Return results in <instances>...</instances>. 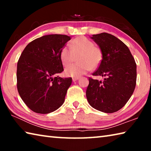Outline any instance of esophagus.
<instances>
[{"label":"esophagus","mask_w":151,"mask_h":151,"mask_svg":"<svg viewBox=\"0 0 151 151\" xmlns=\"http://www.w3.org/2000/svg\"><path fill=\"white\" fill-rule=\"evenodd\" d=\"M78 79H79V77H73V81H74V82L76 81L77 80H78Z\"/></svg>","instance_id":"esophagus-1"}]
</instances>
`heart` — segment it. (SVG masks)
Instances as JSON below:
<instances>
[{
    "mask_svg": "<svg viewBox=\"0 0 151 151\" xmlns=\"http://www.w3.org/2000/svg\"><path fill=\"white\" fill-rule=\"evenodd\" d=\"M78 57V63L71 65L65 68V74L73 77H78L88 72L91 68L99 67L103 60V51L94 45L91 40L85 37H78L73 39L69 45L60 50V57L64 66L73 63Z\"/></svg>",
    "mask_w": 151,
    "mask_h": 151,
    "instance_id": "obj_1",
    "label": "heart"
}]
</instances>
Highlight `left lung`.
<instances>
[{
	"mask_svg": "<svg viewBox=\"0 0 151 151\" xmlns=\"http://www.w3.org/2000/svg\"><path fill=\"white\" fill-rule=\"evenodd\" d=\"M103 51V60L93 76H105L104 81L88 78L86 96L90 105L98 111L112 113L122 109L136 86L137 65L127 46L106 32L91 37Z\"/></svg>",
	"mask_w": 151,
	"mask_h": 151,
	"instance_id": "obj_1",
	"label": "left lung"
}]
</instances>
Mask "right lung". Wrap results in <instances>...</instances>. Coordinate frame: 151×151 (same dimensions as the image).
Masks as SVG:
<instances>
[{"instance_id": "add662e5", "label": "right lung", "mask_w": 151, "mask_h": 151, "mask_svg": "<svg viewBox=\"0 0 151 151\" xmlns=\"http://www.w3.org/2000/svg\"><path fill=\"white\" fill-rule=\"evenodd\" d=\"M70 37L49 35L27 45L17 63L18 92L33 112L50 113L65 101L72 78L55 76L64 70L60 52Z\"/></svg>"}]
</instances>
